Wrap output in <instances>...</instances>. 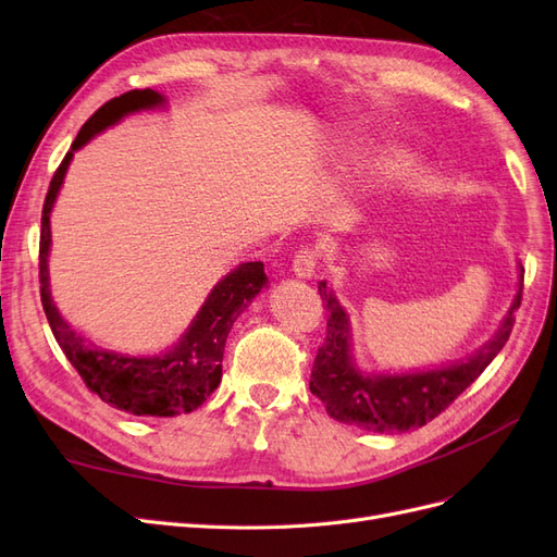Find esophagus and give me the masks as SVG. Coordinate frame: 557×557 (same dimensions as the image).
Masks as SVG:
<instances>
[{"label":"esophagus","instance_id":"1","mask_svg":"<svg viewBox=\"0 0 557 557\" xmlns=\"http://www.w3.org/2000/svg\"><path fill=\"white\" fill-rule=\"evenodd\" d=\"M315 264H318V250L311 246H301L293 258V272L299 278H311L315 272Z\"/></svg>","mask_w":557,"mask_h":557}]
</instances>
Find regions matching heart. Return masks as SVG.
I'll return each instance as SVG.
<instances>
[{
	"label": "heart",
	"instance_id": "1",
	"mask_svg": "<svg viewBox=\"0 0 557 557\" xmlns=\"http://www.w3.org/2000/svg\"><path fill=\"white\" fill-rule=\"evenodd\" d=\"M413 162V156L411 150L401 148V146H387V148H381L376 158L372 160V164L376 166V172L381 174H401L404 170H409Z\"/></svg>",
	"mask_w": 557,
	"mask_h": 557
}]
</instances>
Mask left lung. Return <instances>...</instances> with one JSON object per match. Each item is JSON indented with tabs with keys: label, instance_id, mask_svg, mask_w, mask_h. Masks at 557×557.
Wrapping results in <instances>:
<instances>
[{
	"label": "left lung",
	"instance_id": "1",
	"mask_svg": "<svg viewBox=\"0 0 557 557\" xmlns=\"http://www.w3.org/2000/svg\"><path fill=\"white\" fill-rule=\"evenodd\" d=\"M318 293L330 315L325 342L318 348L311 369V393L325 404L330 418L344 425H356L367 432H407L428 425L432 418L446 411L509 342L516 323L513 313L522 299V281L502 327L474 356L444 369L401 376L360 374L350 362L346 311L327 290L325 281L318 283Z\"/></svg>",
	"mask_w": 557,
	"mask_h": 557
}]
</instances>
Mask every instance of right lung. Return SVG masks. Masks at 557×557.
<instances>
[{"instance_id":"add662e5","label":"right lung","mask_w":557,"mask_h":557,"mask_svg":"<svg viewBox=\"0 0 557 557\" xmlns=\"http://www.w3.org/2000/svg\"><path fill=\"white\" fill-rule=\"evenodd\" d=\"M162 104V95L156 90H129L113 97L99 107L86 125L81 127L72 150L64 156L50 178L41 211V237H39V283L41 305L48 325L55 334L66 360L78 372L90 393L134 416L172 418L190 413L215 391L223 376V350L234 320L250 305L262 285L267 283L262 262H246L234 269L211 290L205 307L193 320L188 332L183 334L178 346L160 358H127L117 352H107L86 344L64 318L58 313L48 290V248H50V209L58 197L66 166L83 144H88L97 132L121 121L123 115Z\"/></svg>"}]
</instances>
